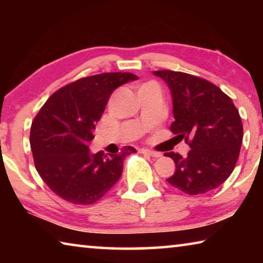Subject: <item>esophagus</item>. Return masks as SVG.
Instances as JSON below:
<instances>
[{
	"mask_svg": "<svg viewBox=\"0 0 263 263\" xmlns=\"http://www.w3.org/2000/svg\"><path fill=\"white\" fill-rule=\"evenodd\" d=\"M141 153H142V154H147V155H151V157H153V158H160V157H161V153H159V152H154V151L146 149V148L141 149Z\"/></svg>",
	"mask_w": 263,
	"mask_h": 263,
	"instance_id": "obj_1",
	"label": "esophagus"
}]
</instances>
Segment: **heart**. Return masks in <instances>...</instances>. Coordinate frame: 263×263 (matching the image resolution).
<instances>
[{
  "mask_svg": "<svg viewBox=\"0 0 263 263\" xmlns=\"http://www.w3.org/2000/svg\"><path fill=\"white\" fill-rule=\"evenodd\" d=\"M147 84H154V83H152V82H151V83H146V84H144V86H147Z\"/></svg>",
  "mask_w": 263,
  "mask_h": 263,
  "instance_id": "heart-1",
  "label": "heart"
}]
</instances>
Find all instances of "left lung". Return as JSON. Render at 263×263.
Masks as SVG:
<instances>
[{"mask_svg":"<svg viewBox=\"0 0 263 263\" xmlns=\"http://www.w3.org/2000/svg\"><path fill=\"white\" fill-rule=\"evenodd\" d=\"M171 90L173 115L171 131L189 144L186 158L168 152L175 173L167 182L188 195L216 189L229 179L238 161L243 128L232 100L215 84L194 75L155 70Z\"/></svg>","mask_w":263,"mask_h":263,"instance_id":"8db88e82","label":"left lung"}]
</instances>
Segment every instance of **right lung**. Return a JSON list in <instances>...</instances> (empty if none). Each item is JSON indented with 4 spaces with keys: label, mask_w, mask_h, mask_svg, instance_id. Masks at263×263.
I'll return each instance as SVG.
<instances>
[{
    "label": "right lung",
    "mask_w": 263,
    "mask_h": 263,
    "mask_svg": "<svg viewBox=\"0 0 263 263\" xmlns=\"http://www.w3.org/2000/svg\"><path fill=\"white\" fill-rule=\"evenodd\" d=\"M132 73H103L78 80L55 91L35 116L30 145L38 174L53 193L73 204H92L112 188L123 173L125 146L118 154H92L94 139L110 95L122 84L135 81Z\"/></svg>",
    "instance_id": "add662e5"
}]
</instances>
